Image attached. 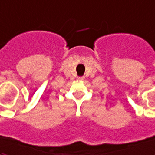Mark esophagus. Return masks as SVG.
<instances>
[{
	"instance_id": "34e87169",
	"label": "esophagus",
	"mask_w": 155,
	"mask_h": 155,
	"mask_svg": "<svg viewBox=\"0 0 155 155\" xmlns=\"http://www.w3.org/2000/svg\"><path fill=\"white\" fill-rule=\"evenodd\" d=\"M84 79V78L83 77H81V78H78V80H83Z\"/></svg>"
}]
</instances>
